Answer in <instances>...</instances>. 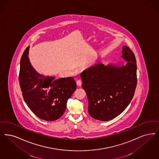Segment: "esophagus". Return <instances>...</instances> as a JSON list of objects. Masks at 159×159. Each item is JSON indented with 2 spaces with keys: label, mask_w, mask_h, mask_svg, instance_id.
Returning <instances> with one entry per match:
<instances>
[{
  "label": "esophagus",
  "mask_w": 159,
  "mask_h": 159,
  "mask_svg": "<svg viewBox=\"0 0 159 159\" xmlns=\"http://www.w3.org/2000/svg\"><path fill=\"white\" fill-rule=\"evenodd\" d=\"M77 85L78 86H80L81 85H82V81L80 80H77L76 82Z\"/></svg>",
  "instance_id": "obj_1"
}]
</instances>
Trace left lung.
I'll list each match as a JSON object with an SVG mask.
<instances>
[{"label":"left lung","mask_w":159,"mask_h":159,"mask_svg":"<svg viewBox=\"0 0 159 159\" xmlns=\"http://www.w3.org/2000/svg\"><path fill=\"white\" fill-rule=\"evenodd\" d=\"M121 57L126 61L105 66L96 63L82 72V84L88 99V112L93 118L111 120L121 114L133 98L137 85V64L133 52L122 47Z\"/></svg>","instance_id":"1"}]
</instances>
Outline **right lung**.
<instances>
[{
	"mask_svg": "<svg viewBox=\"0 0 159 159\" xmlns=\"http://www.w3.org/2000/svg\"><path fill=\"white\" fill-rule=\"evenodd\" d=\"M29 49L30 47L26 48L20 62L19 84L24 99L38 118L57 120L63 114L76 83L72 77L56 79L38 73L30 61Z\"/></svg>",
	"mask_w": 159,
	"mask_h": 159,
	"instance_id": "1",
	"label": "right lung"
}]
</instances>
